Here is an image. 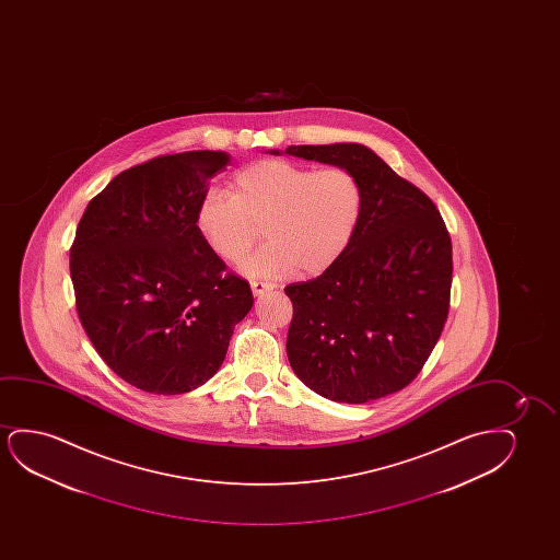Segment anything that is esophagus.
<instances>
[{
	"label": "esophagus",
	"mask_w": 560,
	"mask_h": 560,
	"mask_svg": "<svg viewBox=\"0 0 560 560\" xmlns=\"http://www.w3.org/2000/svg\"><path fill=\"white\" fill-rule=\"evenodd\" d=\"M250 289H253L254 296H261L264 292L273 291V284L264 283V281H253Z\"/></svg>",
	"instance_id": "esophagus-1"
}]
</instances>
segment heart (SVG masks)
Segmentation results:
<instances>
[{
  "label": "heart",
  "mask_w": 560,
  "mask_h": 560,
  "mask_svg": "<svg viewBox=\"0 0 560 560\" xmlns=\"http://www.w3.org/2000/svg\"><path fill=\"white\" fill-rule=\"evenodd\" d=\"M361 214L363 189L350 170L260 161L238 170L228 192L208 189L195 225L228 261L250 248L264 225L268 245L238 264L248 276H319L346 253Z\"/></svg>",
  "instance_id": "obj_1"
}]
</instances>
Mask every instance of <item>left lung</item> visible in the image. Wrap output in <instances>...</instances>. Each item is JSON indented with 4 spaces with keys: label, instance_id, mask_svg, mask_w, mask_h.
I'll list each match as a JSON object with an SVG mask.
<instances>
[{
    "label": "left lung",
    "instance_id": "1",
    "mask_svg": "<svg viewBox=\"0 0 560 560\" xmlns=\"http://www.w3.org/2000/svg\"><path fill=\"white\" fill-rule=\"evenodd\" d=\"M284 153L350 170L363 189L360 225L340 260L284 287L294 307L292 371L340 404L390 396L419 375L447 319L453 260L444 220L369 147L291 145Z\"/></svg>",
    "mask_w": 560,
    "mask_h": 560
}]
</instances>
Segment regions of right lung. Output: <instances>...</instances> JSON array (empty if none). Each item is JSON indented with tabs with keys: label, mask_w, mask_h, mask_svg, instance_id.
Instances as JSON below:
<instances>
[{
	"label": "right lung",
	"mask_w": 560,
	"mask_h": 560,
	"mask_svg": "<svg viewBox=\"0 0 560 560\" xmlns=\"http://www.w3.org/2000/svg\"><path fill=\"white\" fill-rule=\"evenodd\" d=\"M223 151L156 156L90 200L70 248L78 315L103 361L151 394H184L222 368L254 299L223 273L195 214Z\"/></svg>",
	"instance_id": "right-lung-1"
}]
</instances>
